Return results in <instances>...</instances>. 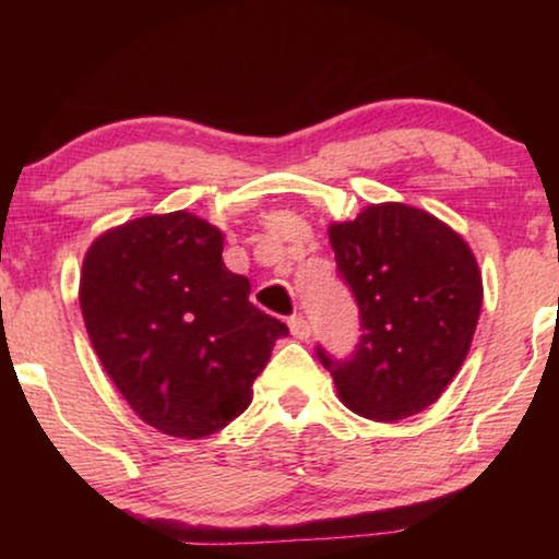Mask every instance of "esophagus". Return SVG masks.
I'll use <instances>...</instances> for the list:
<instances>
[{
  "label": "esophagus",
  "instance_id": "1",
  "mask_svg": "<svg viewBox=\"0 0 559 559\" xmlns=\"http://www.w3.org/2000/svg\"><path fill=\"white\" fill-rule=\"evenodd\" d=\"M287 325H289V333H293L297 341H308L310 338V323L302 316H293V318H289Z\"/></svg>",
  "mask_w": 559,
  "mask_h": 559
}]
</instances>
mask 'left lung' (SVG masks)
<instances>
[{
    "label": "left lung",
    "mask_w": 559,
    "mask_h": 559,
    "mask_svg": "<svg viewBox=\"0 0 559 559\" xmlns=\"http://www.w3.org/2000/svg\"><path fill=\"white\" fill-rule=\"evenodd\" d=\"M361 331L346 361L318 346L341 402L377 423L430 407L461 371L476 333L484 282L461 234L432 213L379 203L328 228Z\"/></svg>",
    "instance_id": "1"
}]
</instances>
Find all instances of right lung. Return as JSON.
<instances>
[{"mask_svg": "<svg viewBox=\"0 0 559 559\" xmlns=\"http://www.w3.org/2000/svg\"><path fill=\"white\" fill-rule=\"evenodd\" d=\"M224 234L188 211L98 236L81 272V312L104 371L136 415L198 440L239 417L287 325L249 302L226 270Z\"/></svg>", "mask_w": 559, "mask_h": 559, "instance_id": "right-lung-1", "label": "right lung"}]
</instances>
